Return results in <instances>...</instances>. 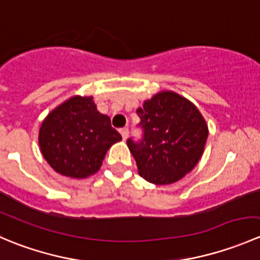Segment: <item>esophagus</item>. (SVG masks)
<instances>
[{
    "label": "esophagus",
    "instance_id": "esophagus-1",
    "mask_svg": "<svg viewBox=\"0 0 260 260\" xmlns=\"http://www.w3.org/2000/svg\"><path fill=\"white\" fill-rule=\"evenodd\" d=\"M119 132H120V135H122V138H123V140H124V141L127 140L128 133H129V131H128V128H120Z\"/></svg>",
    "mask_w": 260,
    "mask_h": 260
}]
</instances>
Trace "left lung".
<instances>
[{
	"instance_id": "left-lung-1",
	"label": "left lung",
	"mask_w": 260,
	"mask_h": 260,
	"mask_svg": "<svg viewBox=\"0 0 260 260\" xmlns=\"http://www.w3.org/2000/svg\"><path fill=\"white\" fill-rule=\"evenodd\" d=\"M143 137L127 141L138 174L154 185H170L191 171L204 153L209 129L200 111L175 91H161L137 109Z\"/></svg>"
}]
</instances>
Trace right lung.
<instances>
[{
  "instance_id": "1",
  "label": "right lung",
  "mask_w": 260,
  "mask_h": 260,
  "mask_svg": "<svg viewBox=\"0 0 260 260\" xmlns=\"http://www.w3.org/2000/svg\"><path fill=\"white\" fill-rule=\"evenodd\" d=\"M120 140L111 118L96 111L93 96L65 101L50 112L39 132L44 158L57 174L72 179L98 172L107 151Z\"/></svg>"
}]
</instances>
